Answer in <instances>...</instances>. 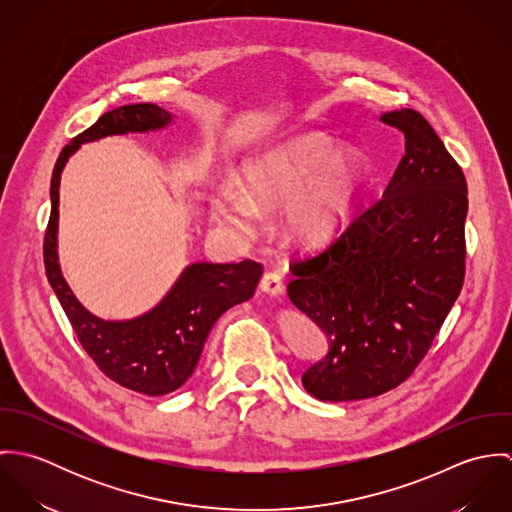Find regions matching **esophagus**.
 <instances>
[{"mask_svg": "<svg viewBox=\"0 0 512 512\" xmlns=\"http://www.w3.org/2000/svg\"><path fill=\"white\" fill-rule=\"evenodd\" d=\"M260 290L268 293L270 297H282L284 295V280L278 272H266L260 280Z\"/></svg>", "mask_w": 512, "mask_h": 512, "instance_id": "34e87169", "label": "esophagus"}]
</instances>
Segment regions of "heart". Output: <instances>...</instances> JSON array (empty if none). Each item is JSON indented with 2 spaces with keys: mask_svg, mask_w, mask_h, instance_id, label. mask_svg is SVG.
<instances>
[{
  "mask_svg": "<svg viewBox=\"0 0 512 512\" xmlns=\"http://www.w3.org/2000/svg\"><path fill=\"white\" fill-rule=\"evenodd\" d=\"M363 153L333 147L321 134H299L246 159L236 175L237 191H220L211 201L213 217L244 232L256 211L286 202L282 226L299 244L329 238L351 213L365 181Z\"/></svg>",
  "mask_w": 512,
  "mask_h": 512,
  "instance_id": "heart-1",
  "label": "heart"
}]
</instances>
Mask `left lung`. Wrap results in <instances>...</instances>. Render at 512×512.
Instances as JSON below:
<instances>
[{"mask_svg":"<svg viewBox=\"0 0 512 512\" xmlns=\"http://www.w3.org/2000/svg\"><path fill=\"white\" fill-rule=\"evenodd\" d=\"M380 122L406 138L382 195L325 250L295 262L293 305L327 337L303 372L317 400L396 388L428 353L465 276L467 183L428 120L410 108Z\"/></svg>","mask_w":512,"mask_h":512,"instance_id":"left-lung-1","label":"left lung"}]
</instances>
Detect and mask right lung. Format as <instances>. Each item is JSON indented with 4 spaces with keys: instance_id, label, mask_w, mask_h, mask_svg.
I'll return each instance as SVG.
<instances>
[{
    "instance_id": "right-lung-1",
    "label": "right lung",
    "mask_w": 512,
    "mask_h": 512,
    "mask_svg": "<svg viewBox=\"0 0 512 512\" xmlns=\"http://www.w3.org/2000/svg\"><path fill=\"white\" fill-rule=\"evenodd\" d=\"M173 122L175 114L155 104H130L106 112L76 136L53 169L51 219L43 250L49 284L84 351L106 376L147 396L169 394L189 380L213 325L224 311L254 295L262 266L252 260L191 262L146 313L132 319H102L78 301L59 264V187L67 161L82 144L108 136L161 132Z\"/></svg>"
}]
</instances>
